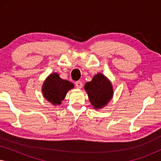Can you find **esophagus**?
I'll return each instance as SVG.
<instances>
[{
  "instance_id": "esophagus-1",
  "label": "esophagus",
  "mask_w": 161,
  "mask_h": 161,
  "mask_svg": "<svg viewBox=\"0 0 161 161\" xmlns=\"http://www.w3.org/2000/svg\"><path fill=\"white\" fill-rule=\"evenodd\" d=\"M75 86L77 89H80L81 88L83 87V83L81 82V81H77V82L75 83Z\"/></svg>"
}]
</instances>
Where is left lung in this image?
Returning <instances> with one entry per match:
<instances>
[{
    "label": "left lung",
    "instance_id": "obj_1",
    "mask_svg": "<svg viewBox=\"0 0 161 161\" xmlns=\"http://www.w3.org/2000/svg\"><path fill=\"white\" fill-rule=\"evenodd\" d=\"M84 89L94 109L99 110L106 106L114 95V89L111 80L102 73H97L92 80L87 82Z\"/></svg>",
    "mask_w": 161,
    "mask_h": 161
}]
</instances>
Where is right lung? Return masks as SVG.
<instances>
[{
  "instance_id": "add662e5",
  "label": "right lung",
  "mask_w": 161,
  "mask_h": 161,
  "mask_svg": "<svg viewBox=\"0 0 161 161\" xmlns=\"http://www.w3.org/2000/svg\"><path fill=\"white\" fill-rule=\"evenodd\" d=\"M74 84L63 80L56 72L49 75L44 81L42 92L44 98L53 105H60L67 92L73 89Z\"/></svg>"
}]
</instances>
